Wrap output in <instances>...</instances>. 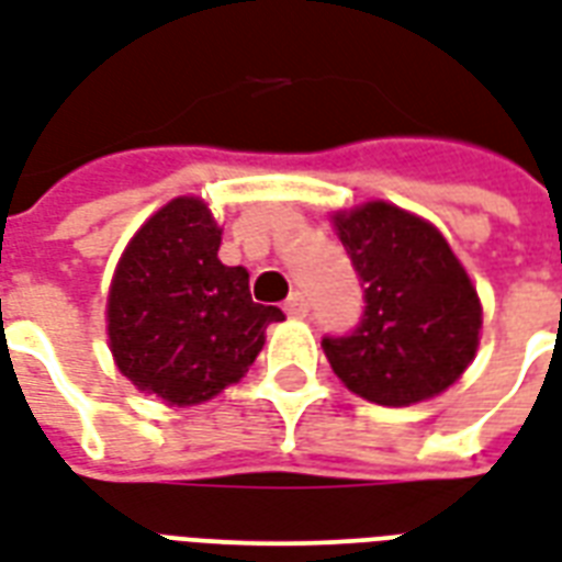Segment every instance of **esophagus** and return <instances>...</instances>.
<instances>
[{
  "instance_id": "34e87169",
  "label": "esophagus",
  "mask_w": 562,
  "mask_h": 562,
  "mask_svg": "<svg viewBox=\"0 0 562 562\" xmlns=\"http://www.w3.org/2000/svg\"><path fill=\"white\" fill-rule=\"evenodd\" d=\"M282 310H285V315H292V318H303V315H310V303H306V297L301 292H292Z\"/></svg>"
}]
</instances>
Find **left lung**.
Wrapping results in <instances>:
<instances>
[{
	"label": "left lung",
	"mask_w": 562,
	"mask_h": 562,
	"mask_svg": "<svg viewBox=\"0 0 562 562\" xmlns=\"http://www.w3.org/2000/svg\"><path fill=\"white\" fill-rule=\"evenodd\" d=\"M351 259L363 315L322 348L351 393L375 405L438 396L468 369L480 342L476 289L440 232L386 202L334 217Z\"/></svg>",
	"instance_id": "1"
}]
</instances>
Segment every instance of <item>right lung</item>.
<instances>
[{
	"label": "right lung",
	"mask_w": 562,
	"mask_h": 562,
	"mask_svg": "<svg viewBox=\"0 0 562 562\" xmlns=\"http://www.w3.org/2000/svg\"><path fill=\"white\" fill-rule=\"evenodd\" d=\"M220 228L199 199H172L124 249L106 306L124 378L169 405H199L244 378L277 306L249 297V273L217 259Z\"/></svg>",
	"instance_id": "1"
}]
</instances>
